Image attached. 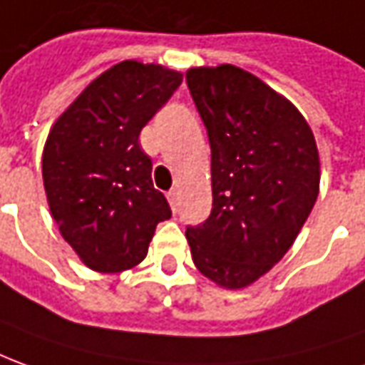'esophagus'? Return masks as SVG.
I'll use <instances>...</instances> for the list:
<instances>
[{"label": "esophagus", "instance_id": "1", "mask_svg": "<svg viewBox=\"0 0 365 365\" xmlns=\"http://www.w3.org/2000/svg\"><path fill=\"white\" fill-rule=\"evenodd\" d=\"M167 198L168 202H170V207H173V210H177L178 207V188H170L167 192Z\"/></svg>", "mask_w": 365, "mask_h": 365}]
</instances>
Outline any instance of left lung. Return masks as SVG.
Here are the masks:
<instances>
[{
    "label": "left lung",
    "mask_w": 365,
    "mask_h": 365,
    "mask_svg": "<svg viewBox=\"0 0 365 365\" xmlns=\"http://www.w3.org/2000/svg\"><path fill=\"white\" fill-rule=\"evenodd\" d=\"M210 143L212 210L187 226L192 262L225 288H245L278 262L312 212L320 158L292 103L235 65L187 71Z\"/></svg>",
    "instance_id": "obj_1"
}]
</instances>
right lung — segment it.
Returning <instances> with one entry per match:
<instances>
[{"label":"right lung","instance_id":"add662e5","mask_svg":"<svg viewBox=\"0 0 365 365\" xmlns=\"http://www.w3.org/2000/svg\"><path fill=\"white\" fill-rule=\"evenodd\" d=\"M182 75L123 61L99 75L53 125L43 150V185L61 236L97 272H123L149 250L170 218L153 187V160L139 135L177 91Z\"/></svg>","mask_w":365,"mask_h":365}]
</instances>
